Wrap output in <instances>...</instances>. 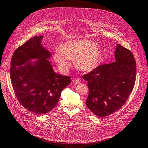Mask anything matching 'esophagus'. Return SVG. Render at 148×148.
Returning <instances> with one entry per match:
<instances>
[{
  "instance_id": "34e87169",
  "label": "esophagus",
  "mask_w": 148,
  "mask_h": 148,
  "mask_svg": "<svg viewBox=\"0 0 148 148\" xmlns=\"http://www.w3.org/2000/svg\"><path fill=\"white\" fill-rule=\"evenodd\" d=\"M80 82H81V80L77 77H76L73 80V83L74 84H78V83H80Z\"/></svg>"
}]
</instances>
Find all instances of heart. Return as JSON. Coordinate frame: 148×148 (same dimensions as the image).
<instances>
[{
	"label": "heart",
	"instance_id": "1",
	"mask_svg": "<svg viewBox=\"0 0 148 148\" xmlns=\"http://www.w3.org/2000/svg\"><path fill=\"white\" fill-rule=\"evenodd\" d=\"M75 59L76 66L83 71L89 72L97 68L100 62L97 45L89 40H74L66 43L54 55V60L63 73L68 70L71 60Z\"/></svg>",
	"mask_w": 148,
	"mask_h": 148
}]
</instances>
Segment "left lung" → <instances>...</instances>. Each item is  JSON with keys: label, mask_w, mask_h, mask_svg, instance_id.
<instances>
[{"label": "left lung", "mask_w": 148, "mask_h": 148, "mask_svg": "<svg viewBox=\"0 0 148 148\" xmlns=\"http://www.w3.org/2000/svg\"><path fill=\"white\" fill-rule=\"evenodd\" d=\"M115 62L98 66L83 76L88 82L86 104L99 117L116 112L126 101L136 78V62L131 51L117 44Z\"/></svg>", "instance_id": "obj_1"}]
</instances>
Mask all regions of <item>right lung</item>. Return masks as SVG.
Wrapping results in <instances>:
<instances>
[{
  "label": "right lung",
  "mask_w": 148,
  "mask_h": 148,
  "mask_svg": "<svg viewBox=\"0 0 148 148\" xmlns=\"http://www.w3.org/2000/svg\"><path fill=\"white\" fill-rule=\"evenodd\" d=\"M43 37L35 36L17 48L12 56L10 68L12 86L18 101L38 115L52 110L58 103L62 91L71 82L70 77L53 71L48 60L51 54L42 45Z\"/></svg>",
  "instance_id": "add662e5"
}]
</instances>
